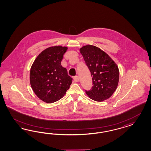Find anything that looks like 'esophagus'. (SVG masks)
<instances>
[{
  "label": "esophagus",
  "instance_id": "1",
  "mask_svg": "<svg viewBox=\"0 0 151 151\" xmlns=\"http://www.w3.org/2000/svg\"><path fill=\"white\" fill-rule=\"evenodd\" d=\"M73 80L75 82H78L79 81V77L78 76H75L73 77Z\"/></svg>",
  "mask_w": 151,
  "mask_h": 151
}]
</instances>
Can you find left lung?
<instances>
[{"instance_id":"left-lung-1","label":"left lung","mask_w":151,"mask_h":151,"mask_svg":"<svg viewBox=\"0 0 151 151\" xmlns=\"http://www.w3.org/2000/svg\"><path fill=\"white\" fill-rule=\"evenodd\" d=\"M80 51L92 77V87L88 91L85 90L86 94L99 102L110 98L119 83L117 65L106 52L95 46H84Z\"/></svg>"}]
</instances>
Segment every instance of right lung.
Returning a JSON list of instances; mask_svg holds the SVG:
<instances>
[{
	"label": "right lung",
	"mask_w": 151,
	"mask_h": 151,
	"mask_svg": "<svg viewBox=\"0 0 151 151\" xmlns=\"http://www.w3.org/2000/svg\"><path fill=\"white\" fill-rule=\"evenodd\" d=\"M67 47L55 46L47 48L37 56L30 73L32 90L40 100L48 104L61 99L70 88L73 78L61 62Z\"/></svg>",
	"instance_id": "1"
}]
</instances>
